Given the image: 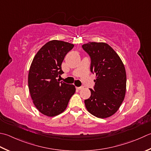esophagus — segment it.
Returning <instances> with one entry per match:
<instances>
[{
    "label": "esophagus",
    "instance_id": "esophagus-1",
    "mask_svg": "<svg viewBox=\"0 0 151 151\" xmlns=\"http://www.w3.org/2000/svg\"><path fill=\"white\" fill-rule=\"evenodd\" d=\"M76 88H77V89L79 90H81L82 89H84V86H80V87H77Z\"/></svg>",
    "mask_w": 151,
    "mask_h": 151
}]
</instances>
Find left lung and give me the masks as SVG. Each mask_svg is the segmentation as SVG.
<instances>
[{
	"instance_id": "left-lung-1",
	"label": "left lung",
	"mask_w": 151,
	"mask_h": 151,
	"mask_svg": "<svg viewBox=\"0 0 151 151\" xmlns=\"http://www.w3.org/2000/svg\"><path fill=\"white\" fill-rule=\"evenodd\" d=\"M82 48L91 58L90 70L96 75L91 96L84 100L88 111L100 119L111 116L119 110L126 90L125 67L116 52L105 42H88Z\"/></svg>"
}]
</instances>
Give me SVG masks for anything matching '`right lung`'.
I'll return each instance as SVG.
<instances>
[{
  "label": "right lung",
  "mask_w": 151,
  "mask_h": 151,
  "mask_svg": "<svg viewBox=\"0 0 151 151\" xmlns=\"http://www.w3.org/2000/svg\"><path fill=\"white\" fill-rule=\"evenodd\" d=\"M74 44L61 40L49 41L38 50L32 60L28 86L34 105L38 111L50 117L65 110L76 89L73 84L60 82L63 73L61 63Z\"/></svg>",
  "instance_id": "obj_1"
}]
</instances>
